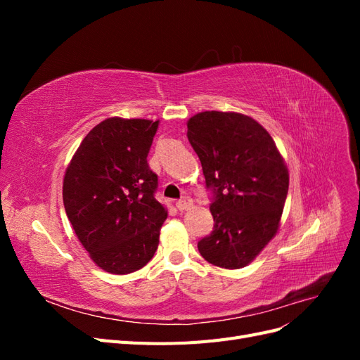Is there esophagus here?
<instances>
[{
    "mask_svg": "<svg viewBox=\"0 0 360 360\" xmlns=\"http://www.w3.org/2000/svg\"><path fill=\"white\" fill-rule=\"evenodd\" d=\"M192 204H193V201L189 197H183L181 200H179L176 202V207H177L180 212H183V210H188L189 207H192Z\"/></svg>",
    "mask_w": 360,
    "mask_h": 360,
    "instance_id": "obj_1",
    "label": "esophagus"
}]
</instances>
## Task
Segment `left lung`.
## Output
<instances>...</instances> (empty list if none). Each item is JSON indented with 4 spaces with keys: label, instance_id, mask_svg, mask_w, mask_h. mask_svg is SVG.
Returning <instances> with one entry per match:
<instances>
[{
    "label": "left lung",
    "instance_id": "1",
    "mask_svg": "<svg viewBox=\"0 0 360 360\" xmlns=\"http://www.w3.org/2000/svg\"><path fill=\"white\" fill-rule=\"evenodd\" d=\"M188 139L212 192L213 231L198 242L210 264L248 266L279 228L288 169L267 130L237 112L205 111L188 122Z\"/></svg>",
    "mask_w": 360,
    "mask_h": 360
}]
</instances>
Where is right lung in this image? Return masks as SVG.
<instances>
[{
    "instance_id": "obj_1",
    "label": "right lung",
    "mask_w": 360,
    "mask_h": 360,
    "mask_svg": "<svg viewBox=\"0 0 360 360\" xmlns=\"http://www.w3.org/2000/svg\"><path fill=\"white\" fill-rule=\"evenodd\" d=\"M159 122L106 118L76 150L63 183V202L94 263L127 275L153 258L167 210L147 156Z\"/></svg>"
}]
</instances>
